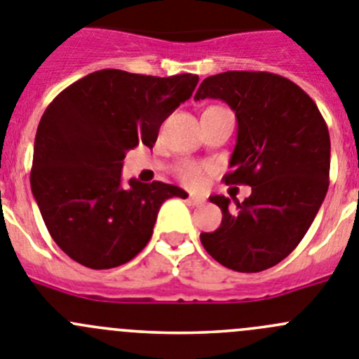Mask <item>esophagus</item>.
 Segmentation results:
<instances>
[{
  "label": "esophagus",
  "mask_w": 359,
  "mask_h": 359,
  "mask_svg": "<svg viewBox=\"0 0 359 359\" xmlns=\"http://www.w3.org/2000/svg\"><path fill=\"white\" fill-rule=\"evenodd\" d=\"M189 203L192 206H199V205H203V203H205V197H201V196H190L189 197Z\"/></svg>",
  "instance_id": "esophagus-1"
}]
</instances>
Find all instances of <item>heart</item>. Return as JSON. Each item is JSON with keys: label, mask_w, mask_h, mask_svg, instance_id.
<instances>
[{"label": "heart", "mask_w": 359, "mask_h": 359, "mask_svg": "<svg viewBox=\"0 0 359 359\" xmlns=\"http://www.w3.org/2000/svg\"><path fill=\"white\" fill-rule=\"evenodd\" d=\"M203 176H205V170L203 167L196 165V163H185V165L180 167V177L182 182H185L190 187H199L203 183Z\"/></svg>", "instance_id": "b5f03b06"}]
</instances>
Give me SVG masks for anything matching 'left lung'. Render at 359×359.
Returning a JSON list of instances; mask_svg holds the SVG:
<instances>
[{
  "label": "left lung",
  "mask_w": 359,
  "mask_h": 359,
  "mask_svg": "<svg viewBox=\"0 0 359 359\" xmlns=\"http://www.w3.org/2000/svg\"><path fill=\"white\" fill-rule=\"evenodd\" d=\"M222 100L238 123L226 185L251 196L229 208L212 196L222 222L201 233L213 259L236 272H262L287 258L306 235L330 187V131L315 101L299 85L263 71L208 76L194 100Z\"/></svg>",
  "instance_id": "8db88e82"
}]
</instances>
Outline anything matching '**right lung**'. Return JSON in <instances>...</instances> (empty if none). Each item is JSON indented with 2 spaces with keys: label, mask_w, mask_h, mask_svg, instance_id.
<instances>
[{
  "label": "right lung",
  "mask_w": 359,
  "mask_h": 359,
  "mask_svg": "<svg viewBox=\"0 0 359 359\" xmlns=\"http://www.w3.org/2000/svg\"><path fill=\"white\" fill-rule=\"evenodd\" d=\"M199 76H146L119 69L90 72L49 103L39 123L32 192L58 248L88 269H114L139 255L158 210L187 192L130 180L126 151L153 147L163 121L192 96Z\"/></svg>",
  "instance_id": "obj_1"
}]
</instances>
